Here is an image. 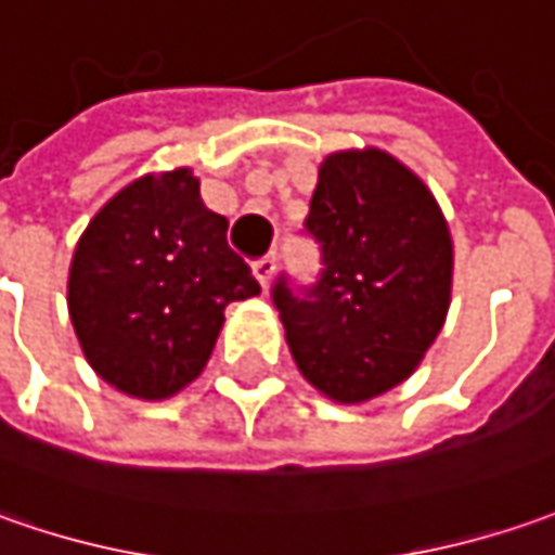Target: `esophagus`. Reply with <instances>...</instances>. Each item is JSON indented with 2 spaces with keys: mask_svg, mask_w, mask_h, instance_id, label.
<instances>
[{
  "mask_svg": "<svg viewBox=\"0 0 555 555\" xmlns=\"http://www.w3.org/2000/svg\"><path fill=\"white\" fill-rule=\"evenodd\" d=\"M251 273H255V279H258L260 285L267 288V285H270V279H273V273H276V258H273V255L258 258L255 263H251Z\"/></svg>",
  "mask_w": 555,
  "mask_h": 555,
  "instance_id": "esophagus-1",
  "label": "esophagus"
}]
</instances>
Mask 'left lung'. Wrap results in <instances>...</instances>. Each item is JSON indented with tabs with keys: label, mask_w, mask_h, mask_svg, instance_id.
I'll return each mask as SVG.
<instances>
[{
	"label": "left lung",
	"mask_w": 555,
	"mask_h": 555,
	"mask_svg": "<svg viewBox=\"0 0 555 555\" xmlns=\"http://www.w3.org/2000/svg\"><path fill=\"white\" fill-rule=\"evenodd\" d=\"M307 233L315 285H273L300 374L344 405L402 384L446 325L454 245L427 183L390 153L340 150L319 165Z\"/></svg>",
	"instance_id": "8db88e82"
}]
</instances>
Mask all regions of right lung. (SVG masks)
Returning <instances> with one entry per match:
<instances>
[{"label":"right lung","instance_id":"right-lung-1","mask_svg":"<svg viewBox=\"0 0 555 555\" xmlns=\"http://www.w3.org/2000/svg\"><path fill=\"white\" fill-rule=\"evenodd\" d=\"M260 295L190 168L144 175L91 218L67 307L88 365L134 399H168L205 369L233 300Z\"/></svg>","mask_w":555,"mask_h":555}]
</instances>
